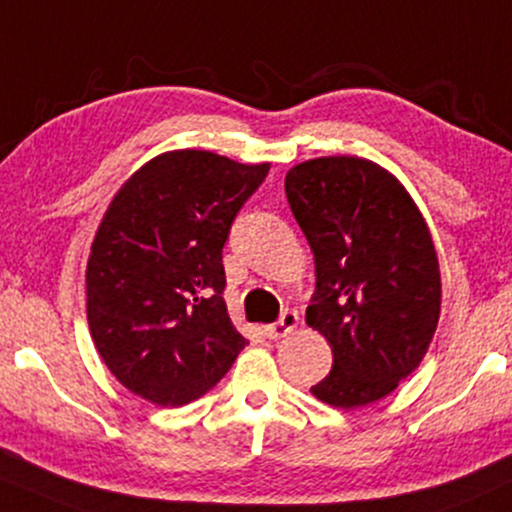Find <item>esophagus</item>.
Instances as JSON below:
<instances>
[{"instance_id":"obj_1","label":"esophagus","mask_w":512,"mask_h":512,"mask_svg":"<svg viewBox=\"0 0 512 512\" xmlns=\"http://www.w3.org/2000/svg\"><path fill=\"white\" fill-rule=\"evenodd\" d=\"M295 326H298V312H283L279 322L264 326V336L272 338V341H279V338L291 334Z\"/></svg>"}]
</instances>
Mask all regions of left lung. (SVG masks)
Returning <instances> with one entry per match:
<instances>
[{
  "mask_svg": "<svg viewBox=\"0 0 512 512\" xmlns=\"http://www.w3.org/2000/svg\"><path fill=\"white\" fill-rule=\"evenodd\" d=\"M286 197L315 252L305 322L334 353L310 391L334 408H362L396 391L432 343L441 315L432 233L403 183L362 157L295 164Z\"/></svg>",
  "mask_w": 512,
  "mask_h": 512,
  "instance_id": "obj_1",
  "label": "left lung"
}]
</instances>
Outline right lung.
<instances>
[{
    "label": "right lung",
    "instance_id": "obj_1",
    "mask_svg": "<svg viewBox=\"0 0 512 512\" xmlns=\"http://www.w3.org/2000/svg\"><path fill=\"white\" fill-rule=\"evenodd\" d=\"M269 162L207 150L152 157L109 202L85 293L95 348L135 396L178 408L205 396L248 346L221 298V250Z\"/></svg>",
    "mask_w": 512,
    "mask_h": 512
}]
</instances>
